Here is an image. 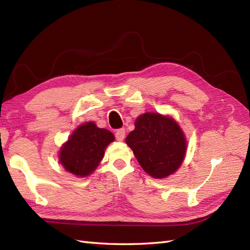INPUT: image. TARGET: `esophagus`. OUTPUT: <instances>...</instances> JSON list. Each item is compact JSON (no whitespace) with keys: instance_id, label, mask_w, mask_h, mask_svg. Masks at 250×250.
Returning <instances> with one entry per match:
<instances>
[{"instance_id":"esophagus-1","label":"esophagus","mask_w":250,"mask_h":250,"mask_svg":"<svg viewBox=\"0 0 250 250\" xmlns=\"http://www.w3.org/2000/svg\"><path fill=\"white\" fill-rule=\"evenodd\" d=\"M125 138V129H123V128H121V129H118L116 131V139L120 142H122Z\"/></svg>"}]
</instances>
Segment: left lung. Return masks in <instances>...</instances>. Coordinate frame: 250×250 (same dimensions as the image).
Returning <instances> with one entry per match:
<instances>
[{
    "label": "left lung",
    "instance_id": "left-lung-1",
    "mask_svg": "<svg viewBox=\"0 0 250 250\" xmlns=\"http://www.w3.org/2000/svg\"><path fill=\"white\" fill-rule=\"evenodd\" d=\"M126 143L141 167L150 176L165 178L176 172L185 160L187 141L175 120L156 112H145L135 120Z\"/></svg>",
    "mask_w": 250,
    "mask_h": 250
}]
</instances>
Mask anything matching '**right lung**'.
Segmentation results:
<instances>
[{
  "mask_svg": "<svg viewBox=\"0 0 250 250\" xmlns=\"http://www.w3.org/2000/svg\"><path fill=\"white\" fill-rule=\"evenodd\" d=\"M115 140L109 130L87 122L80 125L59 151L62 167L79 177L92 174L104 156L107 145Z\"/></svg>",
  "mask_w": 250,
  "mask_h": 250,
  "instance_id": "1",
  "label": "right lung"
}]
</instances>
